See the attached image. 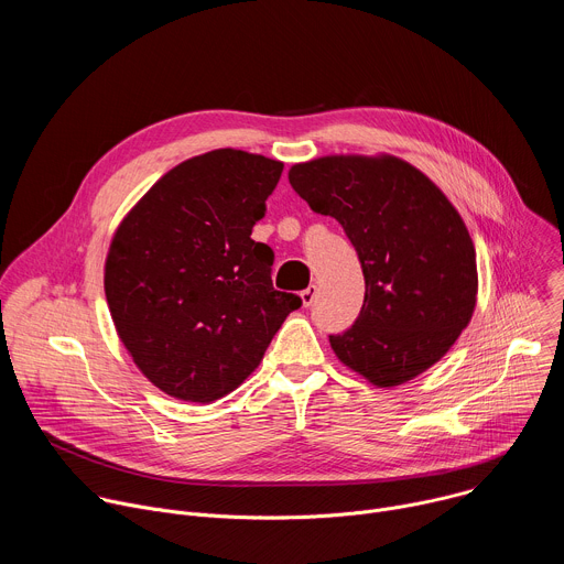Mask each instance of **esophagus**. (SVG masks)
<instances>
[{"label":"esophagus","instance_id":"esophagus-1","mask_svg":"<svg viewBox=\"0 0 564 564\" xmlns=\"http://www.w3.org/2000/svg\"><path fill=\"white\" fill-rule=\"evenodd\" d=\"M301 303L305 305V307H310L312 303H314V299H316V285H310V288H305L301 294Z\"/></svg>","mask_w":564,"mask_h":564}]
</instances>
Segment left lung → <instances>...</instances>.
I'll return each instance as SVG.
<instances>
[{
	"instance_id": "8db88e82",
	"label": "left lung",
	"mask_w": 564,
	"mask_h": 564,
	"mask_svg": "<svg viewBox=\"0 0 564 564\" xmlns=\"http://www.w3.org/2000/svg\"><path fill=\"white\" fill-rule=\"evenodd\" d=\"M292 189L341 223L366 296L355 326L333 335L339 361L377 388H394L437 364L475 312L473 238L444 192L390 153H335L292 165Z\"/></svg>"
}]
</instances>
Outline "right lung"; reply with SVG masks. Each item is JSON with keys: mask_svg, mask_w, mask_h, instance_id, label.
<instances>
[{"mask_svg": "<svg viewBox=\"0 0 564 564\" xmlns=\"http://www.w3.org/2000/svg\"><path fill=\"white\" fill-rule=\"evenodd\" d=\"M281 172V160L229 147L194 155L113 231L105 261L113 326L165 394L196 404L229 394L301 305L274 290V254L250 238Z\"/></svg>", "mask_w": 564, "mask_h": 564, "instance_id": "right-lung-1", "label": "right lung"}]
</instances>
